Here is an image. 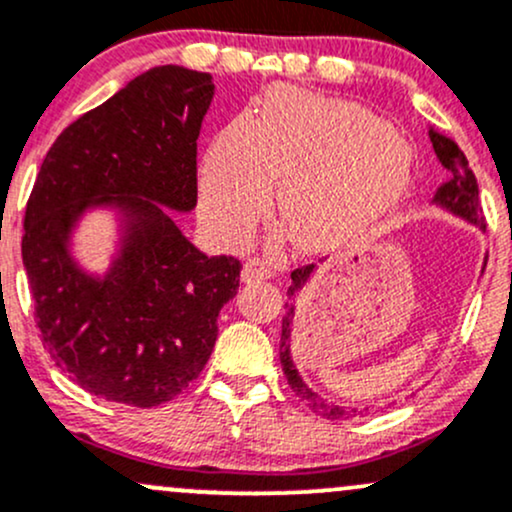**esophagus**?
I'll use <instances>...</instances> for the list:
<instances>
[{"instance_id":"1","label":"esophagus","mask_w":512,"mask_h":512,"mask_svg":"<svg viewBox=\"0 0 512 512\" xmlns=\"http://www.w3.org/2000/svg\"><path fill=\"white\" fill-rule=\"evenodd\" d=\"M262 279H272V269H269L262 260H247L243 265V282H262Z\"/></svg>"}]
</instances>
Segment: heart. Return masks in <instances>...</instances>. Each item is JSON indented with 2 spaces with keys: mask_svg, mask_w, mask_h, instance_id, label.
Masks as SVG:
<instances>
[{
  "mask_svg": "<svg viewBox=\"0 0 512 512\" xmlns=\"http://www.w3.org/2000/svg\"><path fill=\"white\" fill-rule=\"evenodd\" d=\"M279 179V216L296 247L330 250L372 226L411 179L406 140L355 101L274 87L257 116L216 133L201 162V213L245 240Z\"/></svg>",
  "mask_w": 512,
  "mask_h": 512,
  "instance_id": "b5f03b06",
  "label": "heart"
}]
</instances>
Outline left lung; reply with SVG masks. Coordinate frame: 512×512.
Here are the masks:
<instances>
[{
  "label": "left lung",
  "mask_w": 512,
  "mask_h": 512,
  "mask_svg": "<svg viewBox=\"0 0 512 512\" xmlns=\"http://www.w3.org/2000/svg\"><path fill=\"white\" fill-rule=\"evenodd\" d=\"M430 143H432V148H435L437 160H440L442 167L449 172L447 182L435 192V204L442 206V209L452 211L454 216L464 218V221L476 223L479 228H486L484 216H481V204H479V184H476V177H474V172H471L469 160H466L462 148H459L452 138H447L445 133L435 131V128H430ZM313 269H316V265H306V267H299L291 272V286H289V291H286L289 301L284 303L286 313L282 318V342H279V359H282V369L286 374V381H289L291 391H294L301 401H306L308 408H311L313 413L335 420V418H342V415H347V413L342 411L340 406H330V403H325L316 391L308 389L306 381L301 379L299 369L294 367V359H291V342H289L291 340V320H294V311H296L291 299H294V296L303 289V284L311 279Z\"/></svg>",
  "instance_id": "obj_1"
}]
</instances>
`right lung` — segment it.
<instances>
[{
	"instance_id": "1",
	"label": "right lung",
	"mask_w": 512,
	"mask_h": 512,
	"mask_svg": "<svg viewBox=\"0 0 512 512\" xmlns=\"http://www.w3.org/2000/svg\"><path fill=\"white\" fill-rule=\"evenodd\" d=\"M213 99L209 72H143L50 145L28 196L21 257L41 340L63 372L106 401L153 408L201 374L240 262L189 243L170 211L196 206V140ZM114 205L122 250L104 278L76 265L81 213Z\"/></svg>"
}]
</instances>
